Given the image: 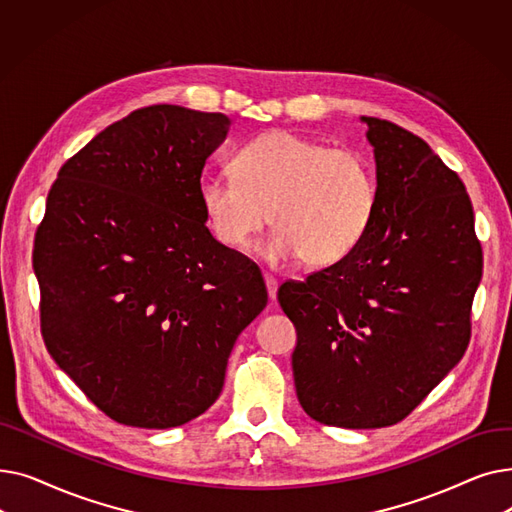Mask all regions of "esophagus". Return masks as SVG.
Segmentation results:
<instances>
[{
    "instance_id": "obj_1",
    "label": "esophagus",
    "mask_w": 512,
    "mask_h": 512,
    "mask_svg": "<svg viewBox=\"0 0 512 512\" xmlns=\"http://www.w3.org/2000/svg\"><path fill=\"white\" fill-rule=\"evenodd\" d=\"M265 286H267V294H270V301H276V294H278V280L274 276H263Z\"/></svg>"
}]
</instances>
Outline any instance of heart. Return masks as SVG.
<instances>
[{"label":"heart","instance_id":"1","mask_svg":"<svg viewBox=\"0 0 512 512\" xmlns=\"http://www.w3.org/2000/svg\"><path fill=\"white\" fill-rule=\"evenodd\" d=\"M234 172L199 180L205 222L220 245L240 251L272 215L276 228L255 249L270 265L299 257L309 265H332L351 255L378 203L365 155L288 130L265 132L242 147Z\"/></svg>","mask_w":512,"mask_h":512}]
</instances>
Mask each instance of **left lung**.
Masks as SVG:
<instances>
[{
	"instance_id": "8db88e82",
	"label": "left lung",
	"mask_w": 512,
	"mask_h": 512,
	"mask_svg": "<svg viewBox=\"0 0 512 512\" xmlns=\"http://www.w3.org/2000/svg\"><path fill=\"white\" fill-rule=\"evenodd\" d=\"M378 203L359 247L278 301L297 328L294 388L324 425L405 419L461 361L481 247L465 184L417 134L361 116Z\"/></svg>"
}]
</instances>
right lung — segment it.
I'll return each mask as SVG.
<instances>
[{"instance_id": "add662e5", "label": "right lung", "mask_w": 512, "mask_h": 512, "mask_svg": "<svg viewBox=\"0 0 512 512\" xmlns=\"http://www.w3.org/2000/svg\"><path fill=\"white\" fill-rule=\"evenodd\" d=\"M230 118L149 105L62 166L35 236L51 359L118 423L184 425L218 400L238 334L265 309L257 265L199 205Z\"/></svg>"}]
</instances>
